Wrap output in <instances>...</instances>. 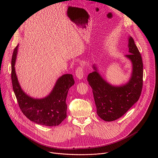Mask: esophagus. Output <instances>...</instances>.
Here are the masks:
<instances>
[{
    "label": "esophagus",
    "instance_id": "obj_1",
    "mask_svg": "<svg viewBox=\"0 0 158 158\" xmlns=\"http://www.w3.org/2000/svg\"><path fill=\"white\" fill-rule=\"evenodd\" d=\"M75 74H76V77L79 80H81L83 78L84 72H83V69L81 67H77V69L76 70Z\"/></svg>",
    "mask_w": 158,
    "mask_h": 158
}]
</instances>
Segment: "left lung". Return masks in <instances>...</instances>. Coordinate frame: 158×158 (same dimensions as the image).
Returning a JSON list of instances; mask_svg holds the SVG:
<instances>
[{
  "label": "left lung",
  "instance_id": "1",
  "mask_svg": "<svg viewBox=\"0 0 158 158\" xmlns=\"http://www.w3.org/2000/svg\"><path fill=\"white\" fill-rule=\"evenodd\" d=\"M129 54L124 57L132 65L129 80L121 85H112L99 73L96 64L93 65V72L87 76L97 109L98 115L105 121H113L121 116L136 103L143 87V64L141 56L133 39L128 37Z\"/></svg>",
  "mask_w": 158,
  "mask_h": 158
}]
</instances>
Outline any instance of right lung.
I'll return each mask as SVG.
<instances>
[{
    "label": "right lung",
    "mask_w": 158,
    "mask_h": 158,
    "mask_svg": "<svg viewBox=\"0 0 158 158\" xmlns=\"http://www.w3.org/2000/svg\"><path fill=\"white\" fill-rule=\"evenodd\" d=\"M19 45L12 58L11 79L12 87L19 106L23 114L31 121L46 126H56L67 117L66 98L69 88L74 84L73 75L59 77L51 93L43 98H34L22 89L15 72V62Z\"/></svg>",
    "instance_id": "add662e5"
}]
</instances>
